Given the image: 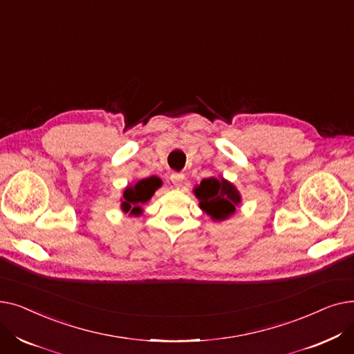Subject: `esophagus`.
<instances>
[{"mask_svg": "<svg viewBox=\"0 0 354 354\" xmlns=\"http://www.w3.org/2000/svg\"><path fill=\"white\" fill-rule=\"evenodd\" d=\"M183 179H185V175H183V174H178V172H175V174H172V175H171V180H172V183L175 185L176 188H179V187H180V183L183 182Z\"/></svg>", "mask_w": 354, "mask_h": 354, "instance_id": "1", "label": "esophagus"}]
</instances>
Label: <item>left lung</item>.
<instances>
[{"instance_id":"obj_1","label":"left lung","mask_w":354,"mask_h":354,"mask_svg":"<svg viewBox=\"0 0 354 354\" xmlns=\"http://www.w3.org/2000/svg\"><path fill=\"white\" fill-rule=\"evenodd\" d=\"M195 195L199 199V207L215 221L227 219L241 202L234 185L216 178L202 179L199 187L195 188Z\"/></svg>"}]
</instances>
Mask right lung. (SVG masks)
Listing matches in <instances>:
<instances>
[{
  "label": "right lung",
  "mask_w": 354,
  "mask_h": 354,
  "mask_svg": "<svg viewBox=\"0 0 354 354\" xmlns=\"http://www.w3.org/2000/svg\"><path fill=\"white\" fill-rule=\"evenodd\" d=\"M160 185H162V180L159 178L151 176L147 179L139 180L136 185H133V187H127L123 192L122 209L124 212L130 211V214L139 215L142 203H146L149 199H151Z\"/></svg>",
  "instance_id": "add662e5"
}]
</instances>
